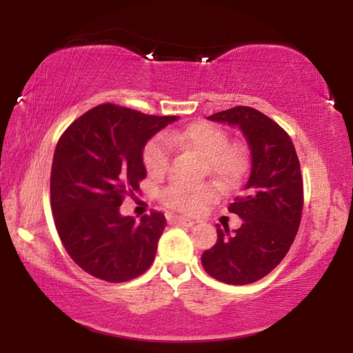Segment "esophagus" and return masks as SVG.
<instances>
[{
	"mask_svg": "<svg viewBox=\"0 0 353 353\" xmlns=\"http://www.w3.org/2000/svg\"><path fill=\"white\" fill-rule=\"evenodd\" d=\"M171 221H172V223L181 224V225H185V227H191V225L196 224V221L188 219V218H182V216H172Z\"/></svg>",
	"mask_w": 353,
	"mask_h": 353,
	"instance_id": "obj_1",
	"label": "esophagus"
}]
</instances>
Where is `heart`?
<instances>
[{"label": "heart", "instance_id": "heart-1", "mask_svg": "<svg viewBox=\"0 0 353 353\" xmlns=\"http://www.w3.org/2000/svg\"><path fill=\"white\" fill-rule=\"evenodd\" d=\"M229 143L224 129L198 121L183 129L166 130L163 139L155 137L149 140L143 149V163L148 174H163L170 165V145L201 155L212 176L221 182H230L241 172L244 159L240 149ZM214 196L216 190L210 183H171L163 190L162 199L174 210L191 214L201 212Z\"/></svg>", "mask_w": 353, "mask_h": 353}]
</instances>
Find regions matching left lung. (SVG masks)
<instances>
[{"instance_id":"obj_1","label":"left lung","mask_w":353,"mask_h":353,"mask_svg":"<svg viewBox=\"0 0 353 353\" xmlns=\"http://www.w3.org/2000/svg\"><path fill=\"white\" fill-rule=\"evenodd\" d=\"M208 119L238 126L250 148V172L229 212L243 219L229 234L216 225L218 240L201 256L205 272L229 285L268 276L288 254L301 225L303 179L294 145L285 129L246 105L213 113Z\"/></svg>"}]
</instances>
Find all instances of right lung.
<instances>
[{
    "label": "right lung",
    "instance_id": "obj_1",
    "mask_svg": "<svg viewBox=\"0 0 353 353\" xmlns=\"http://www.w3.org/2000/svg\"><path fill=\"white\" fill-rule=\"evenodd\" d=\"M177 117L145 115L99 104L61 135L51 166V210L65 250L90 276L129 282L152 265L166 219L152 210L140 223L119 205L146 177L143 148Z\"/></svg>",
    "mask_w": 353,
    "mask_h": 353
}]
</instances>
